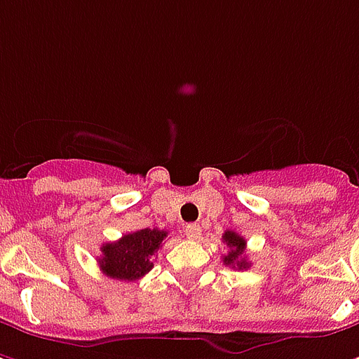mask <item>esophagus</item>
Segmentation results:
<instances>
[{
    "label": "esophagus",
    "mask_w": 359,
    "mask_h": 359,
    "mask_svg": "<svg viewBox=\"0 0 359 359\" xmlns=\"http://www.w3.org/2000/svg\"><path fill=\"white\" fill-rule=\"evenodd\" d=\"M184 233L190 241H198L200 238V234H202V226L196 225V223H188L187 229H184Z\"/></svg>",
    "instance_id": "esophagus-1"
}]
</instances>
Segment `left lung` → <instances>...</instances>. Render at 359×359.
I'll list each match as a JSON object with an SVG mask.
<instances>
[{"instance_id": "left-lung-1", "label": "left lung", "mask_w": 359, "mask_h": 359, "mask_svg": "<svg viewBox=\"0 0 359 359\" xmlns=\"http://www.w3.org/2000/svg\"><path fill=\"white\" fill-rule=\"evenodd\" d=\"M223 242H225L226 248H229V252L223 256V264L233 267V269H248L250 264L248 259H246V254H244L246 241L242 238L241 234L234 233V231H225Z\"/></svg>"}]
</instances>
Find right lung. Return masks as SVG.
<instances>
[{"label":"right lung","instance_id":"obj_1","mask_svg":"<svg viewBox=\"0 0 359 359\" xmlns=\"http://www.w3.org/2000/svg\"><path fill=\"white\" fill-rule=\"evenodd\" d=\"M167 238V231L140 229L136 233L125 234L121 241L102 246L100 267L111 278L136 280L154 267L151 257Z\"/></svg>","mask_w":359,"mask_h":359}]
</instances>
